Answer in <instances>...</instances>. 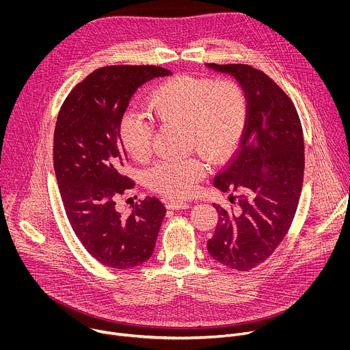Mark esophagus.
Masks as SVG:
<instances>
[{
    "label": "esophagus",
    "mask_w": 350,
    "mask_h": 350,
    "mask_svg": "<svg viewBox=\"0 0 350 350\" xmlns=\"http://www.w3.org/2000/svg\"><path fill=\"white\" fill-rule=\"evenodd\" d=\"M167 209H173V211H181V209H188L189 204L188 202H181V201H169L166 204Z\"/></svg>",
    "instance_id": "34e87169"
}]
</instances>
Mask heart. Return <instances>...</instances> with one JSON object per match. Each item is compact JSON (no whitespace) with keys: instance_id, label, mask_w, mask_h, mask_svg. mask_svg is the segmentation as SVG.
<instances>
[{"instance_id":"heart-1","label":"heart","mask_w":350,"mask_h":350,"mask_svg":"<svg viewBox=\"0 0 350 350\" xmlns=\"http://www.w3.org/2000/svg\"><path fill=\"white\" fill-rule=\"evenodd\" d=\"M148 111L162 123L185 126L191 148L217 162L232 151L242 134L247 101L242 87L232 80L178 76L151 94ZM119 134L133 159L141 162L151 155L154 123L149 118L126 112ZM206 172L208 166L198 158L162 161L148 172L146 180L154 191L183 199L198 191Z\"/></svg>"}]
</instances>
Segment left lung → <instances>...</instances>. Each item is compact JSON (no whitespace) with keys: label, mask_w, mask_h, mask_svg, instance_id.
Here are the masks:
<instances>
[{"label":"left lung","mask_w":350,"mask_h":350,"mask_svg":"<svg viewBox=\"0 0 350 350\" xmlns=\"http://www.w3.org/2000/svg\"><path fill=\"white\" fill-rule=\"evenodd\" d=\"M206 68L232 76L247 101L239 146L213 180L220 191L239 193L238 209L213 204L219 220L208 252L246 271L271 256L293 220L305 170L302 126L288 95L266 73L247 65Z\"/></svg>","instance_id":"8db88e82"}]
</instances>
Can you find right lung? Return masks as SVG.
<instances>
[{"mask_svg":"<svg viewBox=\"0 0 350 350\" xmlns=\"http://www.w3.org/2000/svg\"><path fill=\"white\" fill-rule=\"evenodd\" d=\"M172 73L159 66H107L79 83L59 111L54 169L69 223L85 251L112 269L139 266L152 256L166 208L146 196L122 216L116 199L134 183L124 174L120 119L133 94Z\"/></svg>","mask_w":350,"mask_h":350,"instance_id":"right-lung-1","label":"right lung"}]
</instances>
